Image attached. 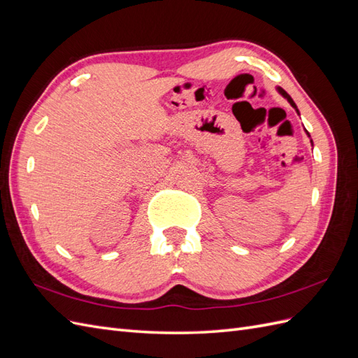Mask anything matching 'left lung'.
Segmentation results:
<instances>
[{"label": "left lung", "instance_id": "obj_1", "mask_svg": "<svg viewBox=\"0 0 358 358\" xmlns=\"http://www.w3.org/2000/svg\"><path fill=\"white\" fill-rule=\"evenodd\" d=\"M278 92H280V94H281V95H282L284 98H287V101H289V103H290V106H292L293 108H295V110H296V112H298V107H296V104H295V103H293V99H292V98H290V96L287 95V92H286V90H282L281 87H278ZM298 115H299V112H298ZM306 133L308 134V131H307V130H306ZM308 137H310V134H308ZM311 143H313V142H311Z\"/></svg>", "mask_w": 358, "mask_h": 358}]
</instances>
